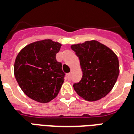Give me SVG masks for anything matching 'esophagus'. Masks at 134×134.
Instances as JSON below:
<instances>
[{
	"mask_svg": "<svg viewBox=\"0 0 134 134\" xmlns=\"http://www.w3.org/2000/svg\"><path fill=\"white\" fill-rule=\"evenodd\" d=\"M71 73H69L67 74V78H68V80H70V79H71Z\"/></svg>",
	"mask_w": 134,
	"mask_h": 134,
	"instance_id": "1",
	"label": "esophagus"
}]
</instances>
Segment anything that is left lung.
Listing matches in <instances>:
<instances>
[{"instance_id":"8db88e82","label":"left lung","mask_w":134,"mask_h":134,"mask_svg":"<svg viewBox=\"0 0 134 134\" xmlns=\"http://www.w3.org/2000/svg\"><path fill=\"white\" fill-rule=\"evenodd\" d=\"M79 60L82 76L73 84L77 94L87 101H97L106 96L115 85L119 73L115 53L100 42L92 40L71 45Z\"/></svg>"}]
</instances>
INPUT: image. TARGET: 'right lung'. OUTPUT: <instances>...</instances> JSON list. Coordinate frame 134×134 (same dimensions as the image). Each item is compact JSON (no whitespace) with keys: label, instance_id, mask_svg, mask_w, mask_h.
<instances>
[{"label":"right lung","instance_id":"add662e5","mask_svg":"<svg viewBox=\"0 0 134 134\" xmlns=\"http://www.w3.org/2000/svg\"><path fill=\"white\" fill-rule=\"evenodd\" d=\"M61 44L44 40L28 44L19 52L14 75L27 96L47 103L57 96L64 81L62 64L56 59Z\"/></svg>","mask_w":134,"mask_h":134}]
</instances>
